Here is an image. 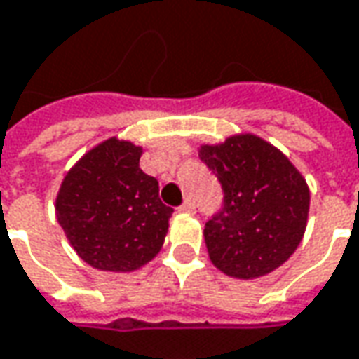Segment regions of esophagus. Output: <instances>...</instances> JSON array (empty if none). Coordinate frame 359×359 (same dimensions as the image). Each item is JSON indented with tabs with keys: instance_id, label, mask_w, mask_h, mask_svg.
<instances>
[{
	"instance_id": "obj_1",
	"label": "esophagus",
	"mask_w": 359,
	"mask_h": 359,
	"mask_svg": "<svg viewBox=\"0 0 359 359\" xmlns=\"http://www.w3.org/2000/svg\"><path fill=\"white\" fill-rule=\"evenodd\" d=\"M179 212H187V214H192V212H194V202H192L190 198H187L179 206Z\"/></svg>"
}]
</instances>
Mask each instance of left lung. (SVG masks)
<instances>
[{
    "label": "left lung",
    "instance_id": "1",
    "mask_svg": "<svg viewBox=\"0 0 359 359\" xmlns=\"http://www.w3.org/2000/svg\"><path fill=\"white\" fill-rule=\"evenodd\" d=\"M198 157L224 190V208L204 228L210 262L236 279H257L281 267L309 220L311 190L299 169L253 133L200 145Z\"/></svg>",
    "mask_w": 359,
    "mask_h": 359
}]
</instances>
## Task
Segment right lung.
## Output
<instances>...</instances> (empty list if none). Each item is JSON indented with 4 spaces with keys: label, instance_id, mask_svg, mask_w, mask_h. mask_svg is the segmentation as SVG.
Segmentation results:
<instances>
[{
    "label": "right lung",
    "instance_id": "right-lung-1",
    "mask_svg": "<svg viewBox=\"0 0 359 359\" xmlns=\"http://www.w3.org/2000/svg\"><path fill=\"white\" fill-rule=\"evenodd\" d=\"M143 149L109 137L68 170L55 210L78 257L90 267L129 273L163 248L172 208L159 198V182L139 169Z\"/></svg>",
    "mask_w": 359,
    "mask_h": 359
}]
</instances>
